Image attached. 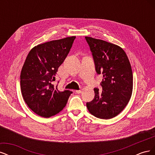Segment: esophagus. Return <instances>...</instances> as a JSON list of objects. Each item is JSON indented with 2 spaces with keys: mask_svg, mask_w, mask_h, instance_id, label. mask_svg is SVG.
<instances>
[{
  "mask_svg": "<svg viewBox=\"0 0 155 155\" xmlns=\"http://www.w3.org/2000/svg\"><path fill=\"white\" fill-rule=\"evenodd\" d=\"M82 91H83V89H82V88H80V89H79V90L76 91V92L77 94H80V93H81Z\"/></svg>",
  "mask_w": 155,
  "mask_h": 155,
  "instance_id": "1",
  "label": "esophagus"
}]
</instances>
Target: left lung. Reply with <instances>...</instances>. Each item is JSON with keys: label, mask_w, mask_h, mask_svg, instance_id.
<instances>
[{"label": "left lung", "mask_w": 155, "mask_h": 155, "mask_svg": "<svg viewBox=\"0 0 155 155\" xmlns=\"http://www.w3.org/2000/svg\"><path fill=\"white\" fill-rule=\"evenodd\" d=\"M96 71L103 76L101 88H94L93 100L87 103L88 111L101 119L119 114L129 103L133 92V76L129 59L119 46L85 37Z\"/></svg>", "instance_id": "1"}]
</instances>
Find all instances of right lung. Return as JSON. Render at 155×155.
Listing matches in <instances>:
<instances>
[{"label": "right lung", "mask_w": 155, "mask_h": 155, "mask_svg": "<svg viewBox=\"0 0 155 155\" xmlns=\"http://www.w3.org/2000/svg\"><path fill=\"white\" fill-rule=\"evenodd\" d=\"M76 37L38 45L28 54L21 73V89L30 109L49 118L66 106L72 91H59L55 86L56 73L67 58Z\"/></svg>", "instance_id": "obj_1"}]
</instances>
